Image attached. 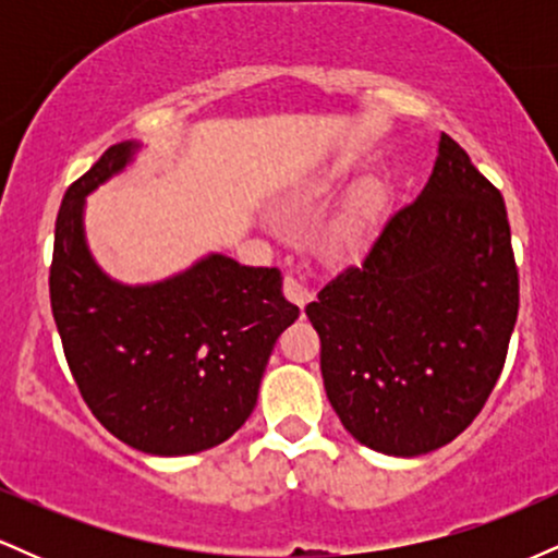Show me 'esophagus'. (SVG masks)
<instances>
[{
  "mask_svg": "<svg viewBox=\"0 0 558 558\" xmlns=\"http://www.w3.org/2000/svg\"><path fill=\"white\" fill-rule=\"evenodd\" d=\"M310 275H312L310 265H306V262H296V265L286 272V280H283L286 296L291 299L293 304H299L301 310L315 299V291H312L310 286Z\"/></svg>",
  "mask_w": 558,
  "mask_h": 558,
  "instance_id": "34e87169",
  "label": "esophagus"
}]
</instances>
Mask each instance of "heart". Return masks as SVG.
Returning <instances> with one entry per match:
<instances>
[{"instance_id": "b5f03b06", "label": "heart", "mask_w": 558, "mask_h": 558, "mask_svg": "<svg viewBox=\"0 0 558 558\" xmlns=\"http://www.w3.org/2000/svg\"><path fill=\"white\" fill-rule=\"evenodd\" d=\"M341 183H343V175L338 170H332L325 178H319L315 185H312V196L323 198V196L336 194V191L341 189ZM377 204H380V191L373 189V185H369V189H364L362 194L356 196L349 217H345L341 226L332 230L330 246L349 248V246H354V243H360L364 228H367V220L375 215Z\"/></svg>"}]
</instances>
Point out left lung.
Returning <instances> with one entry per match:
<instances>
[{"mask_svg": "<svg viewBox=\"0 0 558 558\" xmlns=\"http://www.w3.org/2000/svg\"><path fill=\"white\" fill-rule=\"evenodd\" d=\"M520 310L501 191L440 133L422 194L386 220L362 262L306 306L343 427L373 451L420 457L477 417Z\"/></svg>", "mask_w": 558, "mask_h": 558, "instance_id": "obj_1", "label": "left lung"}]
</instances>
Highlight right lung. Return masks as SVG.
Here are the masks:
<instances>
[{
  "instance_id": "right-lung-1",
  "label": "right lung",
  "mask_w": 558,
  "mask_h": 558,
  "mask_svg": "<svg viewBox=\"0 0 558 558\" xmlns=\"http://www.w3.org/2000/svg\"><path fill=\"white\" fill-rule=\"evenodd\" d=\"M138 141L114 144L68 189L49 270L52 315L92 414L131 448L185 457L228 440L257 407L272 345L299 306L278 267L207 254L149 286L96 265L83 230L86 196L123 172Z\"/></svg>"
}]
</instances>
